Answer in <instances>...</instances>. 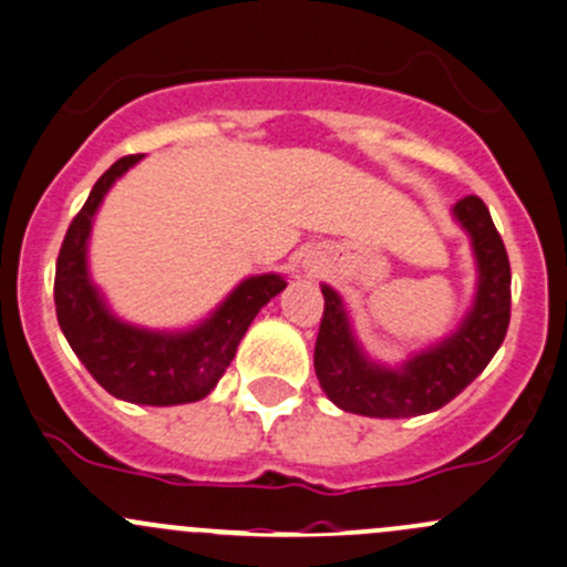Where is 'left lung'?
I'll return each instance as SVG.
<instances>
[{
    "label": "left lung",
    "mask_w": 567,
    "mask_h": 567,
    "mask_svg": "<svg viewBox=\"0 0 567 567\" xmlns=\"http://www.w3.org/2000/svg\"><path fill=\"white\" fill-rule=\"evenodd\" d=\"M470 236L478 268L473 307L454 333L419 350L399 367L372 361L350 326L342 296L320 285L326 299L315 342V374L326 396L344 413L369 419H413L434 413L462 393L486 369L511 323V264L492 214L478 195L451 208Z\"/></svg>",
    "instance_id": "obj_1"
}]
</instances>
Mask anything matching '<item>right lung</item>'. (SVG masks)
<instances>
[{"label":"right lung","instance_id":"add662e5","mask_svg":"<svg viewBox=\"0 0 567 567\" xmlns=\"http://www.w3.org/2000/svg\"><path fill=\"white\" fill-rule=\"evenodd\" d=\"M143 154L116 159L70 223L56 260V320L83 367L111 396L171 408L208 396L234 361L255 315L288 288L282 274H255L238 282L206 320L184 331H154L111 312L89 274V236L109 189L141 163Z\"/></svg>","mask_w":567,"mask_h":567}]
</instances>
